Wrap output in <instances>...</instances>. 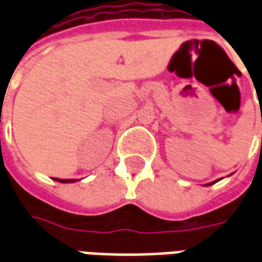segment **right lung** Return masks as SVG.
Returning a JSON list of instances; mask_svg holds the SVG:
<instances>
[{
    "label": "right lung",
    "mask_w": 262,
    "mask_h": 262,
    "mask_svg": "<svg viewBox=\"0 0 262 262\" xmlns=\"http://www.w3.org/2000/svg\"><path fill=\"white\" fill-rule=\"evenodd\" d=\"M54 180L59 182H73V180H60V178H54Z\"/></svg>",
    "instance_id": "right-lung-1"
}]
</instances>
